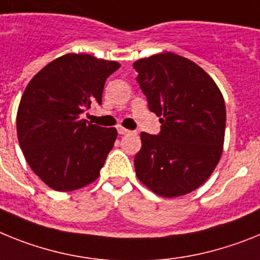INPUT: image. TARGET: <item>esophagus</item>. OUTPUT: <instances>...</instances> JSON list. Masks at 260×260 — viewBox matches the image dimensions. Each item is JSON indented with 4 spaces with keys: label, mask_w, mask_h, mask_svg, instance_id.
I'll return each mask as SVG.
<instances>
[{
    "label": "esophagus",
    "mask_w": 260,
    "mask_h": 260,
    "mask_svg": "<svg viewBox=\"0 0 260 260\" xmlns=\"http://www.w3.org/2000/svg\"><path fill=\"white\" fill-rule=\"evenodd\" d=\"M129 132H131V131L125 129V128L117 127V133H119V135H127V133H129Z\"/></svg>",
    "instance_id": "esophagus-1"
}]
</instances>
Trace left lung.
I'll return each instance as SVG.
<instances>
[{"label": "left lung", "mask_w": 260, "mask_h": 260, "mask_svg": "<svg viewBox=\"0 0 260 260\" xmlns=\"http://www.w3.org/2000/svg\"><path fill=\"white\" fill-rule=\"evenodd\" d=\"M133 68L161 123L158 135L141 133L137 178L164 198L189 193L220 161L226 123L222 94L202 68L175 53L141 58Z\"/></svg>", "instance_id": "8db88e82"}]
</instances>
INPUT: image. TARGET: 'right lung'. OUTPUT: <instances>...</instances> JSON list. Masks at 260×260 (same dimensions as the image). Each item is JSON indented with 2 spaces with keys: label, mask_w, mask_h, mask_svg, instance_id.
<instances>
[{
  "label": "right lung",
  "mask_w": 260,
  "mask_h": 260,
  "mask_svg": "<svg viewBox=\"0 0 260 260\" xmlns=\"http://www.w3.org/2000/svg\"><path fill=\"white\" fill-rule=\"evenodd\" d=\"M119 68L116 61L68 53L27 85L18 107V141L27 164L51 188L74 191L98 178L117 132L80 115L102 103L106 80Z\"/></svg>",
  "instance_id": "1"
}]
</instances>
